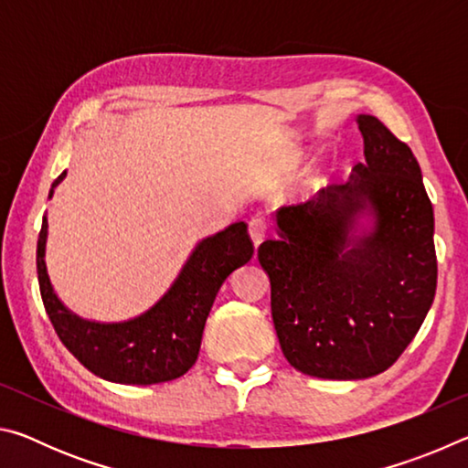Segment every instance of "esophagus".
<instances>
[{
	"mask_svg": "<svg viewBox=\"0 0 468 468\" xmlns=\"http://www.w3.org/2000/svg\"><path fill=\"white\" fill-rule=\"evenodd\" d=\"M248 233H250V237H251V241H253V245H258L264 241V237H266V233H268V225H266V220L264 218H260V217H256V218H251L250 223H248Z\"/></svg>",
	"mask_w": 468,
	"mask_h": 468,
	"instance_id": "1",
	"label": "esophagus"
}]
</instances>
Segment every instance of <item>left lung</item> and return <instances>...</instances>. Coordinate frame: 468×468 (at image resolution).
<instances>
[{"instance_id":"obj_1","label":"left lung","mask_w":468,"mask_h":468,"mask_svg":"<svg viewBox=\"0 0 468 468\" xmlns=\"http://www.w3.org/2000/svg\"><path fill=\"white\" fill-rule=\"evenodd\" d=\"M357 123L366 163L346 184L276 210L279 237L258 248L282 355L324 379L390 367L421 328L438 284L421 167L378 117L359 115Z\"/></svg>"}]
</instances>
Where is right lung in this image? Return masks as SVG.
I'll use <instances>...</instances> for the list:
<instances>
[{
	"label": "right lung",
	"instance_id": "right-lung-1",
	"mask_svg": "<svg viewBox=\"0 0 468 468\" xmlns=\"http://www.w3.org/2000/svg\"><path fill=\"white\" fill-rule=\"evenodd\" d=\"M66 171L53 181V189ZM47 217L37 243V274L45 312L69 353L94 376L117 384H161L184 376L200 353L206 318L220 284L248 264L253 245L248 225H229L196 245L169 291L138 318L92 322L69 312L55 295L45 264Z\"/></svg>",
	"mask_w": 468,
	"mask_h": 468
}]
</instances>
